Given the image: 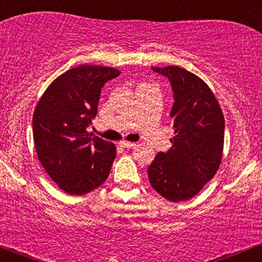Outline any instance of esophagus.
<instances>
[{"mask_svg":"<svg viewBox=\"0 0 262 262\" xmlns=\"http://www.w3.org/2000/svg\"><path fill=\"white\" fill-rule=\"evenodd\" d=\"M135 145H137V144L130 143V141H121V143H119V146H122V148L124 149H132L134 148Z\"/></svg>","mask_w":262,"mask_h":262,"instance_id":"obj_1","label":"esophagus"}]
</instances>
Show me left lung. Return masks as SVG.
Masks as SVG:
<instances>
[{
    "mask_svg": "<svg viewBox=\"0 0 262 262\" xmlns=\"http://www.w3.org/2000/svg\"><path fill=\"white\" fill-rule=\"evenodd\" d=\"M167 77L173 92L170 117L175 137L166 152L148 167L152 188L171 202L194 197L213 179L222 161L224 116L213 92L200 77L179 66L151 68Z\"/></svg>",
    "mask_w": 262,
    "mask_h": 262,
    "instance_id": "obj_1",
    "label": "left lung"
}]
</instances>
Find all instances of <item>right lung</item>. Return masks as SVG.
Masks as SVG:
<instances>
[{
	"label": "right lung",
	"instance_id": "right-lung-1",
	"mask_svg": "<svg viewBox=\"0 0 262 262\" xmlns=\"http://www.w3.org/2000/svg\"><path fill=\"white\" fill-rule=\"evenodd\" d=\"M121 74L106 66L80 65L54 80L33 114L38 159L62 191L89 193L107 180L116 159L111 141L87 132L97 114L101 90Z\"/></svg>",
	"mask_w": 262,
	"mask_h": 262
}]
</instances>
